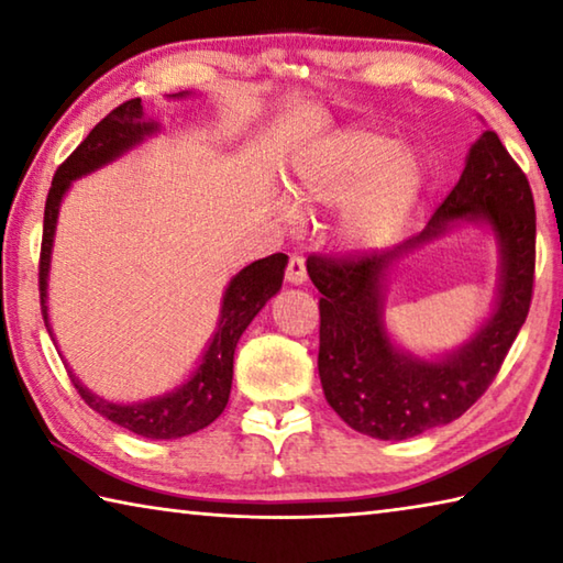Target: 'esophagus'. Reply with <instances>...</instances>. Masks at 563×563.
Listing matches in <instances>:
<instances>
[{
  "mask_svg": "<svg viewBox=\"0 0 563 563\" xmlns=\"http://www.w3.org/2000/svg\"><path fill=\"white\" fill-rule=\"evenodd\" d=\"M285 280L290 285H302L308 280V271H305V258L300 253H292L288 261V268H285Z\"/></svg>",
  "mask_w": 563,
  "mask_h": 563,
  "instance_id": "obj_1",
  "label": "esophagus"
}]
</instances>
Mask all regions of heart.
I'll list each match as a JSON object with an SVG mask.
<instances>
[{"mask_svg": "<svg viewBox=\"0 0 563 563\" xmlns=\"http://www.w3.org/2000/svg\"><path fill=\"white\" fill-rule=\"evenodd\" d=\"M424 188L422 161L379 131L345 129L298 156L290 178L295 211L338 208V233L352 251H377L402 231Z\"/></svg>", "mask_w": 563, "mask_h": 563, "instance_id": "1", "label": "heart"}]
</instances>
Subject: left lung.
<instances>
[{
  "instance_id": "1",
  "label": "left lung",
  "mask_w": 563,
  "mask_h": 563,
  "mask_svg": "<svg viewBox=\"0 0 563 563\" xmlns=\"http://www.w3.org/2000/svg\"><path fill=\"white\" fill-rule=\"evenodd\" d=\"M456 224H484L500 251L490 318L463 345L419 358L388 338L386 278L394 265ZM537 258V213L527 176L494 131L474 141L452 194L419 235L393 251L308 261L320 298L318 369L328 405L375 440H409L462 417L497 377L527 320Z\"/></svg>"
}]
</instances>
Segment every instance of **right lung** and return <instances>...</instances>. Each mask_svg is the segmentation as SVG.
Returning <instances> with one entry per match:
<instances>
[{"instance_id": "1", "label": "right lung", "mask_w": 563, "mask_h": 563, "mask_svg": "<svg viewBox=\"0 0 563 563\" xmlns=\"http://www.w3.org/2000/svg\"><path fill=\"white\" fill-rule=\"evenodd\" d=\"M184 97H188V91L168 93V99ZM158 129L161 126L154 119L144 117L141 99H131L126 103H121L119 109H113L107 119H101L97 126L91 129L89 136L76 146L74 154L56 168L44 206V235L40 258L42 316L49 335H54V332L49 325V305H46L49 292L46 290H49L56 221H59V206L64 201L66 190L71 188L74 180L109 166L111 161L121 158L126 151L144 144L148 136L158 133ZM285 265H288V255L275 253L268 255V258L245 265L241 273L233 275L223 292L218 328L211 342H208L201 362H198V367L190 373L186 383L174 387L170 393L129 405L111 402V399H103L101 395L91 393V389L69 369L74 387L79 389L81 399L93 409V412L111 419L113 424L123 427V430L146 437V440H178V437L203 430V427L211 424L216 417H221L228 405L238 340H241L253 318L265 308V302L280 290Z\"/></svg>"}]
</instances>
